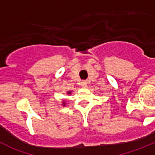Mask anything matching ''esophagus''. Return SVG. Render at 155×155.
I'll return each mask as SVG.
<instances>
[{
    "label": "esophagus",
    "mask_w": 155,
    "mask_h": 155,
    "mask_svg": "<svg viewBox=\"0 0 155 155\" xmlns=\"http://www.w3.org/2000/svg\"><path fill=\"white\" fill-rule=\"evenodd\" d=\"M86 84H86V82H85V81H83V82H82V83H81L82 87H86Z\"/></svg>",
    "instance_id": "esophagus-1"
}]
</instances>
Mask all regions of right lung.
Returning <instances> with one entry per match:
<instances>
[{"label":"right lung","mask_w":155,"mask_h":155,"mask_svg":"<svg viewBox=\"0 0 155 155\" xmlns=\"http://www.w3.org/2000/svg\"><path fill=\"white\" fill-rule=\"evenodd\" d=\"M68 93H69V94H70V93H71V92H68ZM64 104H65V102H64Z\"/></svg>","instance_id":"right-lung-1"}]
</instances>
